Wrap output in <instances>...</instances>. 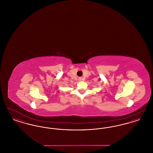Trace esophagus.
I'll list each match as a JSON object with an SVG mask.
<instances>
[{
	"mask_svg": "<svg viewBox=\"0 0 153 153\" xmlns=\"http://www.w3.org/2000/svg\"><path fill=\"white\" fill-rule=\"evenodd\" d=\"M79 80H81V79H80H80H79Z\"/></svg>",
	"mask_w": 153,
	"mask_h": 153,
	"instance_id": "esophagus-1",
	"label": "esophagus"
}]
</instances>
